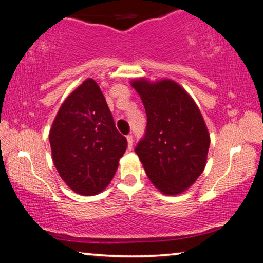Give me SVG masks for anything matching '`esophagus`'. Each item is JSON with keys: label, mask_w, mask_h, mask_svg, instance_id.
I'll return each instance as SVG.
<instances>
[{"label": "esophagus", "mask_w": 263, "mask_h": 263, "mask_svg": "<svg viewBox=\"0 0 263 263\" xmlns=\"http://www.w3.org/2000/svg\"><path fill=\"white\" fill-rule=\"evenodd\" d=\"M126 139H127V147H128V150H132V145H133V136H132V135H128V136L126 137Z\"/></svg>", "instance_id": "34e87169"}]
</instances>
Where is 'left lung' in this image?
Here are the masks:
<instances>
[{
  "instance_id": "obj_1",
  "label": "left lung",
  "mask_w": 263,
  "mask_h": 263,
  "mask_svg": "<svg viewBox=\"0 0 263 263\" xmlns=\"http://www.w3.org/2000/svg\"><path fill=\"white\" fill-rule=\"evenodd\" d=\"M146 112L144 137L135 148L152 184L178 195L204 170L210 137L203 117L184 89L172 80H135Z\"/></svg>"
}]
</instances>
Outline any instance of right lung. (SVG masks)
Here are the masks:
<instances>
[{
  "label": "right lung",
  "mask_w": 263,
  "mask_h": 263,
  "mask_svg": "<svg viewBox=\"0 0 263 263\" xmlns=\"http://www.w3.org/2000/svg\"><path fill=\"white\" fill-rule=\"evenodd\" d=\"M49 143L60 177L85 196L99 194L108 185L127 147L104 94L92 79L82 82L61 105Z\"/></svg>",
  "instance_id": "1"
}]
</instances>
